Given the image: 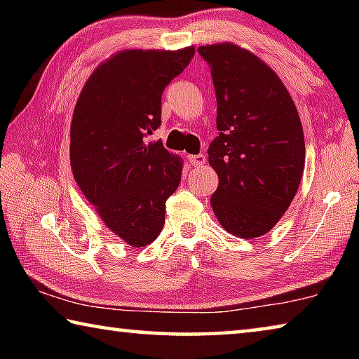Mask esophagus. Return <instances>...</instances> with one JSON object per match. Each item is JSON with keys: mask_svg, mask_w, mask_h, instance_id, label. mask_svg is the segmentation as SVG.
Here are the masks:
<instances>
[{"mask_svg": "<svg viewBox=\"0 0 359 359\" xmlns=\"http://www.w3.org/2000/svg\"><path fill=\"white\" fill-rule=\"evenodd\" d=\"M188 163H190L191 166H203L205 163V156L203 154L199 155H188Z\"/></svg>", "mask_w": 359, "mask_h": 359, "instance_id": "obj_1", "label": "esophagus"}]
</instances>
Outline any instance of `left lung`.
I'll use <instances>...</instances> for the list:
<instances>
[{"instance_id":"1","label":"left lung","mask_w":359,"mask_h":359,"mask_svg":"<svg viewBox=\"0 0 359 359\" xmlns=\"http://www.w3.org/2000/svg\"><path fill=\"white\" fill-rule=\"evenodd\" d=\"M217 96L218 136L208 155L218 174L214 214L253 239L276 226L301 184L306 144L288 90L269 66L229 42L201 46Z\"/></svg>"}]
</instances>
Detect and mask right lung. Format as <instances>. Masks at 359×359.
<instances>
[{
  "instance_id": "obj_1",
  "label": "right lung",
  "mask_w": 359,
  "mask_h": 359,
  "mask_svg": "<svg viewBox=\"0 0 359 359\" xmlns=\"http://www.w3.org/2000/svg\"><path fill=\"white\" fill-rule=\"evenodd\" d=\"M193 55L194 47L120 52L90 76L72 115V175L107 228L133 247L158 238L180 184V158L145 137L161 125L163 92Z\"/></svg>"
}]
</instances>
